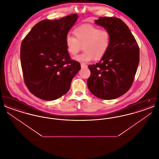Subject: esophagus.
<instances>
[{"label": "esophagus", "instance_id": "esophagus-1", "mask_svg": "<svg viewBox=\"0 0 159 159\" xmlns=\"http://www.w3.org/2000/svg\"><path fill=\"white\" fill-rule=\"evenodd\" d=\"M88 67V66L84 63H81V67L82 68H86Z\"/></svg>", "mask_w": 159, "mask_h": 159}]
</instances>
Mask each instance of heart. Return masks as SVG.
Returning a JSON list of instances; mask_svg holds the SVG:
<instances>
[{
  "label": "heart",
  "mask_w": 159,
  "mask_h": 159,
  "mask_svg": "<svg viewBox=\"0 0 159 159\" xmlns=\"http://www.w3.org/2000/svg\"><path fill=\"white\" fill-rule=\"evenodd\" d=\"M74 36L67 35L66 45L69 54L75 56L82 49L83 53L76 56L75 60L88 62L102 58L108 51L111 43V33L107 29H101L93 25H82L73 30Z\"/></svg>",
  "instance_id": "b5f03b06"
}]
</instances>
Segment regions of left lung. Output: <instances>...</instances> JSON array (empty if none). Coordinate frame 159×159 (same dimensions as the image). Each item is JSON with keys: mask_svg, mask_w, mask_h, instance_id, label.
I'll return each instance as SVG.
<instances>
[{"mask_svg": "<svg viewBox=\"0 0 159 159\" xmlns=\"http://www.w3.org/2000/svg\"><path fill=\"white\" fill-rule=\"evenodd\" d=\"M95 24L111 33V43L101 61L89 65L88 87L99 98L120 97L129 90L139 62V48L127 25L116 17H99Z\"/></svg>", "mask_w": 159, "mask_h": 159, "instance_id": "left-lung-1", "label": "left lung"}]
</instances>
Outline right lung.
I'll list each match as a JSON object with an SVG mask.
<instances>
[{"mask_svg": "<svg viewBox=\"0 0 159 159\" xmlns=\"http://www.w3.org/2000/svg\"><path fill=\"white\" fill-rule=\"evenodd\" d=\"M74 14L37 23L23 39L20 59L24 83L32 94L52 101L65 95L81 67L71 60L66 38L76 23Z\"/></svg>", "mask_w": 159, "mask_h": 159, "instance_id": "right-lung-1", "label": "right lung"}]
</instances>
